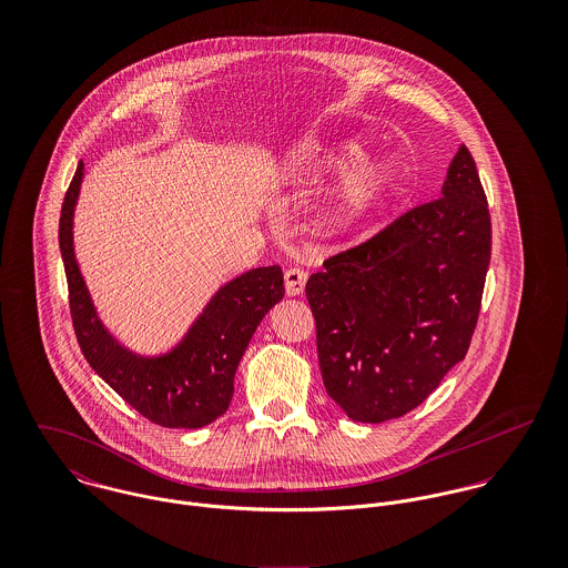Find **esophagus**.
<instances>
[{"mask_svg": "<svg viewBox=\"0 0 568 568\" xmlns=\"http://www.w3.org/2000/svg\"><path fill=\"white\" fill-rule=\"evenodd\" d=\"M306 280H308L306 271H302V268H288V271L284 273L286 295H288V297H297V295H302V293H304V288H306Z\"/></svg>", "mask_w": 568, "mask_h": 568, "instance_id": "obj_1", "label": "esophagus"}]
</instances>
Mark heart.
I'll return each mask as SVG.
<instances>
[{
  "label": "heart",
  "instance_id": "heart-1",
  "mask_svg": "<svg viewBox=\"0 0 568 568\" xmlns=\"http://www.w3.org/2000/svg\"><path fill=\"white\" fill-rule=\"evenodd\" d=\"M356 140H334L324 146L293 144L282 163L295 172L341 170L317 207L315 225L325 239H352L365 232L398 196L403 172L389 155L365 158Z\"/></svg>",
  "mask_w": 568,
  "mask_h": 568
}]
</instances>
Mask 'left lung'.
I'll return each instance as SVG.
<instances>
[{
	"instance_id": "obj_1",
	"label": "left lung",
	"mask_w": 568,
	"mask_h": 568,
	"mask_svg": "<svg viewBox=\"0 0 568 568\" xmlns=\"http://www.w3.org/2000/svg\"><path fill=\"white\" fill-rule=\"evenodd\" d=\"M489 251L486 192L470 151L459 146L439 199L311 275L325 392L349 419L405 415L464 361Z\"/></svg>"
}]
</instances>
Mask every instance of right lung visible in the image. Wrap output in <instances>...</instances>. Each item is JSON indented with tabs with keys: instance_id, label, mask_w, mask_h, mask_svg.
Here are the masks:
<instances>
[{
	"instance_id": "add662e5",
	"label": "right lung",
	"mask_w": 568,
	"mask_h": 568,
	"mask_svg": "<svg viewBox=\"0 0 568 568\" xmlns=\"http://www.w3.org/2000/svg\"><path fill=\"white\" fill-rule=\"evenodd\" d=\"M84 163L63 201L59 244L70 286V311L91 369L138 413L165 428H201L219 419L232 403L234 376L244 349L264 315L284 297L277 264L257 266L223 284L162 354L126 347L102 324L74 253V212Z\"/></svg>"
}]
</instances>
